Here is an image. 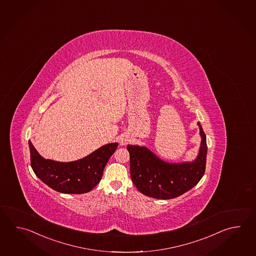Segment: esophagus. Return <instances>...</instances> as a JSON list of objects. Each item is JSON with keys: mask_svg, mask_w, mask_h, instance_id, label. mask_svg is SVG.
Returning <instances> with one entry per match:
<instances>
[{"mask_svg": "<svg viewBox=\"0 0 256 256\" xmlns=\"http://www.w3.org/2000/svg\"><path fill=\"white\" fill-rule=\"evenodd\" d=\"M130 140V138H128V136H126V135H124V136H122L121 138H120V145L124 146V145H126V144H128V142Z\"/></svg>", "mask_w": 256, "mask_h": 256, "instance_id": "obj_1", "label": "esophagus"}]
</instances>
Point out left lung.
<instances>
[{"mask_svg": "<svg viewBox=\"0 0 256 256\" xmlns=\"http://www.w3.org/2000/svg\"><path fill=\"white\" fill-rule=\"evenodd\" d=\"M198 156L192 162L170 163L155 155L146 146L128 145L132 182L142 194L160 200L176 198L198 184L205 172L207 143L202 126Z\"/></svg>", "mask_w": 256, "mask_h": 256, "instance_id": "1", "label": "left lung"}]
</instances>
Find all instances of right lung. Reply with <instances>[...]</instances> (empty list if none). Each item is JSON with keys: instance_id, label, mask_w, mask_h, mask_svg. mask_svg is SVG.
I'll use <instances>...</instances> for the list:
<instances>
[{"instance_id": "obj_1", "label": "right lung", "mask_w": 256, "mask_h": 256, "mask_svg": "<svg viewBox=\"0 0 256 256\" xmlns=\"http://www.w3.org/2000/svg\"><path fill=\"white\" fill-rule=\"evenodd\" d=\"M118 143H108L78 160L60 162L44 158L29 140L34 172L48 187L58 192L82 194L94 188L103 175Z\"/></svg>"}]
</instances>
